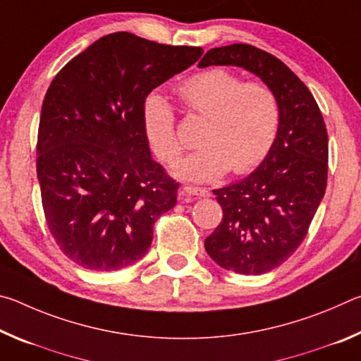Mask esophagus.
<instances>
[{
	"instance_id": "1",
	"label": "esophagus",
	"mask_w": 361,
	"mask_h": 361,
	"mask_svg": "<svg viewBox=\"0 0 361 361\" xmlns=\"http://www.w3.org/2000/svg\"><path fill=\"white\" fill-rule=\"evenodd\" d=\"M183 192L188 195H194V197H209L210 192L207 191L205 188H197V186H185L183 188Z\"/></svg>"
}]
</instances>
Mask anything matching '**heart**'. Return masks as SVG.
I'll return each instance as SVG.
<instances>
[{"instance_id": "obj_1", "label": "heart", "mask_w": 361, "mask_h": 361, "mask_svg": "<svg viewBox=\"0 0 361 361\" xmlns=\"http://www.w3.org/2000/svg\"><path fill=\"white\" fill-rule=\"evenodd\" d=\"M176 94L189 111L207 118L200 148L175 167L191 181H215L231 172H252L276 145L280 103L264 82H245L224 68H210L188 78ZM143 130L151 149L164 164L178 161L183 146L176 137L175 113L166 99L151 95L143 105Z\"/></svg>"}]
</instances>
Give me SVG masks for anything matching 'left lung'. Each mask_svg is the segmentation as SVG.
Returning <instances> with one entry per match:
<instances>
[{
	"label": "left lung",
	"mask_w": 361,
	"mask_h": 361,
	"mask_svg": "<svg viewBox=\"0 0 361 361\" xmlns=\"http://www.w3.org/2000/svg\"><path fill=\"white\" fill-rule=\"evenodd\" d=\"M240 66L276 92L280 129L259 167L213 189L223 219L205 239L218 266L243 276L279 267L301 245L326 189L328 133L314 95L282 60L250 44L210 49L199 62Z\"/></svg>",
	"instance_id": "1"
}]
</instances>
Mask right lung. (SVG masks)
Listing matches in <instances>:
<instances>
[{
  "label": "right lung",
  "instance_id": "obj_1",
  "mask_svg": "<svg viewBox=\"0 0 361 361\" xmlns=\"http://www.w3.org/2000/svg\"><path fill=\"white\" fill-rule=\"evenodd\" d=\"M202 54L119 32L95 41L52 79L36 172L49 231L76 264L119 271L148 253L154 223L173 209L180 185L152 161L143 105Z\"/></svg>",
  "mask_w": 361,
  "mask_h": 361
}]
</instances>
